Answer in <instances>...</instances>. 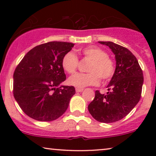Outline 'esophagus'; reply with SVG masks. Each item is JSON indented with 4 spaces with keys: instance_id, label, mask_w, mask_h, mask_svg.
<instances>
[{
    "instance_id": "esophagus-1",
    "label": "esophagus",
    "mask_w": 156,
    "mask_h": 156,
    "mask_svg": "<svg viewBox=\"0 0 156 156\" xmlns=\"http://www.w3.org/2000/svg\"><path fill=\"white\" fill-rule=\"evenodd\" d=\"M75 90L76 92H82L83 91V89H80V88H76Z\"/></svg>"
}]
</instances>
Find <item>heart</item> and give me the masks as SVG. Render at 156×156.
I'll use <instances>...</instances> for the list:
<instances>
[{
  "label": "heart",
  "instance_id": "heart-1",
  "mask_svg": "<svg viewBox=\"0 0 156 156\" xmlns=\"http://www.w3.org/2000/svg\"><path fill=\"white\" fill-rule=\"evenodd\" d=\"M84 59L90 60L87 72L88 73H77L70 76L68 82L72 86L80 87L97 85L100 79L106 82L114 74L115 64L103 49L97 46H88L79 51ZM79 65V59L73 52H69L62 59V66L68 74H74Z\"/></svg>",
  "mask_w": 156,
  "mask_h": 156
}]
</instances>
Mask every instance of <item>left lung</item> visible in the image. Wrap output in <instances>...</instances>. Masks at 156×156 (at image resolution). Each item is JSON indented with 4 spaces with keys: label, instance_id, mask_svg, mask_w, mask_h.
<instances>
[{
    "label": "left lung",
    "instance_id": "left-lung-1",
    "mask_svg": "<svg viewBox=\"0 0 156 156\" xmlns=\"http://www.w3.org/2000/svg\"><path fill=\"white\" fill-rule=\"evenodd\" d=\"M99 42L109 47L115 55L116 66L107 86V94H101L96 91L88 109L99 122L113 123L124 118L138 103L144 76L137 59L127 48L112 42Z\"/></svg>",
    "mask_w": 156,
    "mask_h": 156
}]
</instances>
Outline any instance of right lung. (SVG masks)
<instances>
[{
  "mask_svg": "<svg viewBox=\"0 0 156 156\" xmlns=\"http://www.w3.org/2000/svg\"><path fill=\"white\" fill-rule=\"evenodd\" d=\"M74 46L66 42H49L32 49L13 74V96L25 114L40 121L58 119L67 109L73 86L59 85L65 81L62 59Z\"/></svg>",
  "mask_w": 156,
  "mask_h": 156,
  "instance_id": "right-lung-1",
  "label": "right lung"
}]
</instances>
